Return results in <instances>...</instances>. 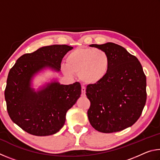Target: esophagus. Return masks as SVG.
<instances>
[{
    "mask_svg": "<svg viewBox=\"0 0 160 160\" xmlns=\"http://www.w3.org/2000/svg\"><path fill=\"white\" fill-rule=\"evenodd\" d=\"M82 97H85V93H86V88L85 86H82Z\"/></svg>",
    "mask_w": 160,
    "mask_h": 160,
    "instance_id": "1",
    "label": "esophagus"
}]
</instances>
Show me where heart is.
<instances>
[{"label": "heart", "mask_w": 160, "mask_h": 160, "mask_svg": "<svg viewBox=\"0 0 160 160\" xmlns=\"http://www.w3.org/2000/svg\"><path fill=\"white\" fill-rule=\"evenodd\" d=\"M110 58L106 51L93 48H77L70 52L67 62L61 63L65 73L79 74L87 84H96L104 79L109 71Z\"/></svg>", "instance_id": "1"}]
</instances>
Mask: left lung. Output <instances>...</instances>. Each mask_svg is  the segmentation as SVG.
<instances>
[{
    "label": "left lung",
    "mask_w": 160,
    "mask_h": 160,
    "mask_svg": "<svg viewBox=\"0 0 160 160\" xmlns=\"http://www.w3.org/2000/svg\"><path fill=\"white\" fill-rule=\"evenodd\" d=\"M106 51L110 66L104 79L87 86L90 101L88 116L93 128L102 132H118L136 122L147 99L146 76L135 56L114 43L92 44Z\"/></svg>",
    "instance_id": "8db88e82"
}]
</instances>
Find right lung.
<instances>
[{"label":"right lung","instance_id":"add662e5","mask_svg":"<svg viewBox=\"0 0 160 160\" xmlns=\"http://www.w3.org/2000/svg\"><path fill=\"white\" fill-rule=\"evenodd\" d=\"M72 49L68 45L38 48L19 58L10 70L5 90L7 110L11 120L29 134L47 136L64 126L66 115L81 94L80 83L61 85L51 80L35 90L32 80L42 70L61 71L62 58Z\"/></svg>","mask_w":160,"mask_h":160}]
</instances>
